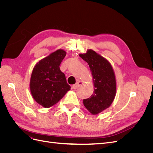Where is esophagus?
I'll use <instances>...</instances> for the list:
<instances>
[{
  "label": "esophagus",
  "mask_w": 153,
  "mask_h": 153,
  "mask_svg": "<svg viewBox=\"0 0 153 153\" xmlns=\"http://www.w3.org/2000/svg\"><path fill=\"white\" fill-rule=\"evenodd\" d=\"M83 84H84V83H83V82L78 81L76 84L73 85V88L74 89H78V87H80L82 85H83Z\"/></svg>",
  "instance_id": "obj_1"
}]
</instances>
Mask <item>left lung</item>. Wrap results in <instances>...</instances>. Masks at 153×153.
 <instances>
[{
	"label": "left lung",
	"instance_id": "obj_1",
	"mask_svg": "<svg viewBox=\"0 0 153 153\" xmlns=\"http://www.w3.org/2000/svg\"><path fill=\"white\" fill-rule=\"evenodd\" d=\"M79 56L89 64L95 87L93 94L84 99L83 103L92 114H98L108 108L114 100L116 92L114 72L108 61L93 50H89Z\"/></svg>",
	"mask_w": 153,
	"mask_h": 153
}]
</instances>
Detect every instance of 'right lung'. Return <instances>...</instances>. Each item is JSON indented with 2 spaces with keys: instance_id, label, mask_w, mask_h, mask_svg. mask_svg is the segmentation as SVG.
Returning <instances> with one entry per match:
<instances>
[{
  "instance_id": "right-lung-1",
  "label": "right lung",
  "mask_w": 153,
  "mask_h": 153,
  "mask_svg": "<svg viewBox=\"0 0 153 153\" xmlns=\"http://www.w3.org/2000/svg\"><path fill=\"white\" fill-rule=\"evenodd\" d=\"M66 55L65 51L57 50L41 60L32 71L31 94L36 102L45 108L56 104L71 89L59 67Z\"/></svg>"
}]
</instances>
